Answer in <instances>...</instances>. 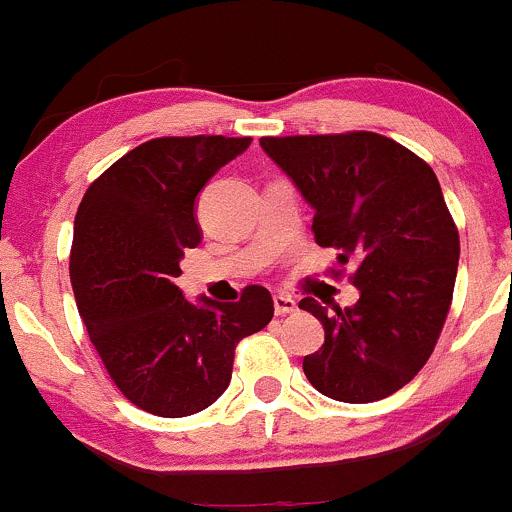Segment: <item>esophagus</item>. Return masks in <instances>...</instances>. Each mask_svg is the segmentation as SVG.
<instances>
[{
    "instance_id": "obj_1",
    "label": "esophagus",
    "mask_w": 512,
    "mask_h": 512,
    "mask_svg": "<svg viewBox=\"0 0 512 512\" xmlns=\"http://www.w3.org/2000/svg\"><path fill=\"white\" fill-rule=\"evenodd\" d=\"M275 314L277 317H287V314H294L297 312V302H294L292 297H287V294H275Z\"/></svg>"
}]
</instances>
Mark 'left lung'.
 Returning <instances> with one entry per match:
<instances>
[{
    "label": "left lung",
    "mask_w": 512,
    "mask_h": 512,
    "mask_svg": "<svg viewBox=\"0 0 512 512\" xmlns=\"http://www.w3.org/2000/svg\"><path fill=\"white\" fill-rule=\"evenodd\" d=\"M260 146L314 208V240L339 250L342 265L356 262L354 307L329 314L314 297L299 302L324 324L304 374L334 401L386 399L423 369L453 302L461 240L436 173L371 131L265 136Z\"/></svg>",
    "instance_id": "1"
}]
</instances>
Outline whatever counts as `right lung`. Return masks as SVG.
<instances>
[{
    "mask_svg": "<svg viewBox=\"0 0 512 512\" xmlns=\"http://www.w3.org/2000/svg\"><path fill=\"white\" fill-rule=\"evenodd\" d=\"M252 138L163 136L141 143L89 185L79 205L69 275L91 344L123 396L180 418L227 389L235 347L275 314L270 292L190 304L175 287L180 257L200 242L195 195Z\"/></svg>",
    "mask_w": 512,
    "mask_h": 512,
    "instance_id": "add662e5",
    "label": "right lung"
}]
</instances>
